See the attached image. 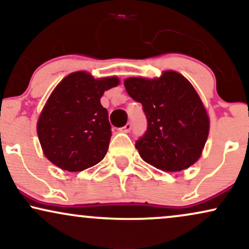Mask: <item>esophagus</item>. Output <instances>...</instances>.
Here are the masks:
<instances>
[{"label":"esophagus","instance_id":"1","mask_svg":"<svg viewBox=\"0 0 249 249\" xmlns=\"http://www.w3.org/2000/svg\"><path fill=\"white\" fill-rule=\"evenodd\" d=\"M131 130H132V123H131V122L126 123V124H125V126L121 128L122 132H126V133H127V132H130Z\"/></svg>","mask_w":249,"mask_h":249}]
</instances>
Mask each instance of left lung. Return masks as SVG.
I'll list each match as a JSON object with an SVG mask.
<instances>
[{
    "mask_svg": "<svg viewBox=\"0 0 249 249\" xmlns=\"http://www.w3.org/2000/svg\"><path fill=\"white\" fill-rule=\"evenodd\" d=\"M127 94L142 103L147 130L136 142L143 161L164 172H179L198 160L209 134V117L191 83L176 71L159 79L130 77Z\"/></svg>",
    "mask_w": 249,
    "mask_h": 249,
    "instance_id": "8db88e82",
    "label": "left lung"
}]
</instances>
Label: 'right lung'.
<instances>
[{"instance_id": "obj_1", "label": "right lung", "mask_w": 249, "mask_h": 249, "mask_svg": "<svg viewBox=\"0 0 249 249\" xmlns=\"http://www.w3.org/2000/svg\"><path fill=\"white\" fill-rule=\"evenodd\" d=\"M118 83L115 76L95 80L86 71H76L56 86L37 124L39 142L51 162L81 172L106 157L111 125L100 100Z\"/></svg>"}]
</instances>
